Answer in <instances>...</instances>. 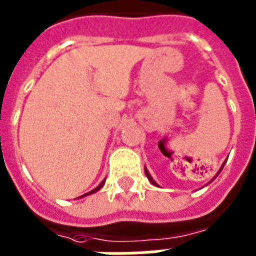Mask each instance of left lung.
<instances>
[{
	"instance_id": "1",
	"label": "left lung",
	"mask_w": 256,
	"mask_h": 256,
	"mask_svg": "<svg viewBox=\"0 0 256 256\" xmlns=\"http://www.w3.org/2000/svg\"><path fill=\"white\" fill-rule=\"evenodd\" d=\"M223 166H224V164H223ZM223 166H222V168H223ZM222 168H220V170H219V172H220V171H222ZM144 172H146V176H148V180H150V182H152V184H156V186H158V184H156V180H154V179L152 178V175L148 174V171L146 170V168H144ZM219 172H218V174H219Z\"/></svg>"
}]
</instances>
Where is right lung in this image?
Returning a JSON list of instances; mask_svg holds the SVG:
<instances>
[{
	"instance_id": "obj_1",
	"label": "right lung",
	"mask_w": 256,
	"mask_h": 256,
	"mask_svg": "<svg viewBox=\"0 0 256 256\" xmlns=\"http://www.w3.org/2000/svg\"><path fill=\"white\" fill-rule=\"evenodd\" d=\"M104 180H102V182L100 183V186H96V188H94V190H92V191H90V192H88V194H92V192H96V191H98V190H100V187L104 186ZM88 194H85V195H88ZM85 195H84V196H85Z\"/></svg>"
}]
</instances>
